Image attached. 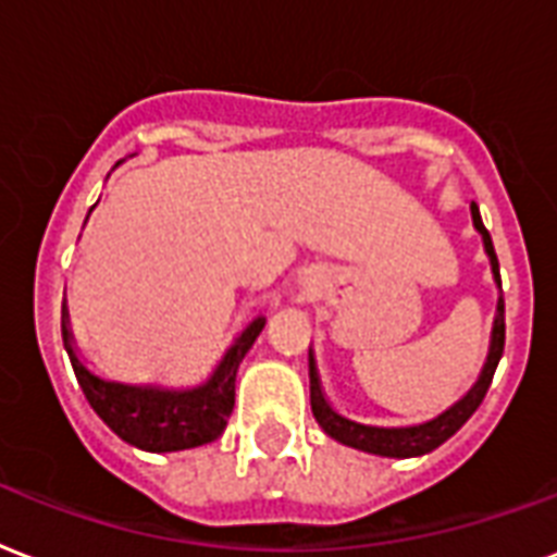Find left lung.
<instances>
[{
    "label": "left lung",
    "mask_w": 557,
    "mask_h": 557,
    "mask_svg": "<svg viewBox=\"0 0 557 557\" xmlns=\"http://www.w3.org/2000/svg\"><path fill=\"white\" fill-rule=\"evenodd\" d=\"M470 212H473V224L476 231L482 233L485 239V250L491 257V269H494V277L499 283V262H496L494 242H491V233L482 224V215H479L476 203H470ZM505 347V300L499 297L496 304V321H494V338H491V354H487L485 371L479 376V382L467 392L465 400H458L453 409H447L444 414H438L430 423H420V426H406V430H382V426H364V423H354V420L342 418L338 411L330 409V403L324 400L321 394V382H318L315 362L309 359V403H312V414L321 423V430L330 435V438L342 441L347 447L364 449V453H373V456H388V458H411V456H426L432 449H438L447 438H453L461 426H465L470 414L482 406L487 388H491V380H494V371L499 359H503Z\"/></svg>",
    "instance_id": "1"
}]
</instances>
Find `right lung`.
Segmentation results:
<instances>
[{
	"label": "right lung",
	"mask_w": 557,
	"mask_h": 557,
	"mask_svg": "<svg viewBox=\"0 0 557 557\" xmlns=\"http://www.w3.org/2000/svg\"><path fill=\"white\" fill-rule=\"evenodd\" d=\"M265 318H257L253 324L239 335V342L224 356L212 380L193 392H160V388H137L122 382H104L90 373L72 350V335L66 326V312L61 315L63 347L70 354L72 371L78 380L81 392L110 430L119 438L134 444L148 453H175L210 444L224 432L227 418L233 411V394H236V371L248 347L262 333Z\"/></svg>",
	"instance_id": "right-lung-1"
}]
</instances>
